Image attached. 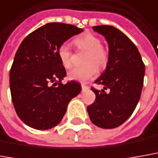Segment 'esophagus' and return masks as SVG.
<instances>
[{
	"label": "esophagus",
	"instance_id": "1",
	"mask_svg": "<svg viewBox=\"0 0 158 158\" xmlns=\"http://www.w3.org/2000/svg\"><path fill=\"white\" fill-rule=\"evenodd\" d=\"M81 88H82V91H83V92H85V91H87L88 89H89V87H88L87 85H85V84H82V85H81Z\"/></svg>",
	"mask_w": 158,
	"mask_h": 158
}]
</instances>
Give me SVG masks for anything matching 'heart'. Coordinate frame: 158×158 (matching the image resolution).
<instances>
[{
  "label": "heart",
  "mask_w": 158,
  "mask_h": 158,
  "mask_svg": "<svg viewBox=\"0 0 158 158\" xmlns=\"http://www.w3.org/2000/svg\"><path fill=\"white\" fill-rule=\"evenodd\" d=\"M75 45L80 49L87 51L84 66L74 67L69 72V79L79 82H85L97 73V67H104L108 62V52L102 48L101 40L92 34H85L74 40ZM58 56L62 65L69 69L73 65V53L66 44H62L58 48Z\"/></svg>",
  "instance_id": "1"
}]
</instances>
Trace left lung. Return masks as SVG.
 <instances>
[{
  "mask_svg": "<svg viewBox=\"0 0 158 158\" xmlns=\"http://www.w3.org/2000/svg\"><path fill=\"white\" fill-rule=\"evenodd\" d=\"M93 29L105 36L109 46L106 71L95 80L101 91L92 88L95 102L87 107L90 119L100 128L113 129L132 114L141 96L145 65L135 44L112 26H96ZM108 89L106 94L105 89Z\"/></svg>",
  "mask_w": 158,
  "mask_h": 158,
  "instance_id": "obj_1",
  "label": "left lung"
}]
</instances>
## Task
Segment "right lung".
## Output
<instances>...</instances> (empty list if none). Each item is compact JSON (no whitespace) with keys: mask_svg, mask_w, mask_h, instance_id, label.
<instances>
[{"mask_svg":"<svg viewBox=\"0 0 158 158\" xmlns=\"http://www.w3.org/2000/svg\"><path fill=\"white\" fill-rule=\"evenodd\" d=\"M83 29L52 22L26 37L18 48L10 69L12 101L20 120L36 130L60 124L72 98L81 92L76 81L62 84L65 67L58 48Z\"/></svg>","mask_w":158,"mask_h":158,"instance_id":"obj_1","label":"right lung"}]
</instances>
